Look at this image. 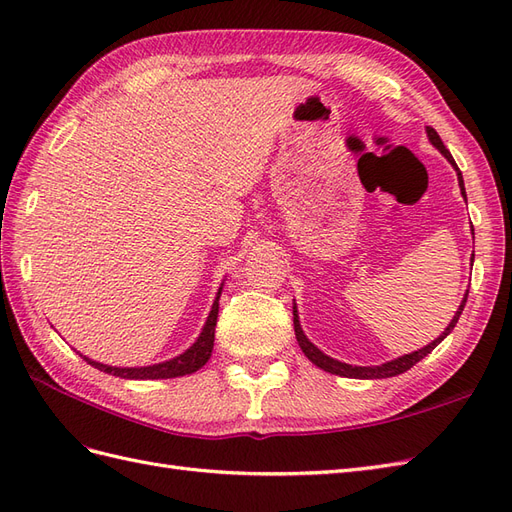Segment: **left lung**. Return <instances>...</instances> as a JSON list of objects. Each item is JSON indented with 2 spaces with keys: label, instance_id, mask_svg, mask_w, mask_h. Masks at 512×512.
<instances>
[{
  "label": "left lung",
  "instance_id": "left-lung-1",
  "mask_svg": "<svg viewBox=\"0 0 512 512\" xmlns=\"http://www.w3.org/2000/svg\"><path fill=\"white\" fill-rule=\"evenodd\" d=\"M425 132H427L429 143H431L433 147H436V149L442 153V156H444L448 162H451V166L457 170V181H459V188H461V196L466 198V188H463L461 170L457 168V164H455V160H453V156H451V151H448V149L444 147L442 138L438 136V132H436V130L427 126V128H425ZM472 260H474V258H472ZM466 301H468V292H466V297H463V301H461L459 309L455 312L453 320L448 322V327L444 329V333H442L438 339H433L431 344H427V346H425V348H421V350H414V352H410V354L397 356V359H393V361H386V363H382V365H369V367L348 365V363H342V361L333 359V356H329V354H324L320 348H316L312 342H309L307 335L303 333V329H301V322H299L297 305H292V316H294V335H297V342H299V346H301V350H303V354L307 356V359L312 361L316 367H320V369H324V371H329V374L344 376V378H356V380L393 378V376L404 374V371H408V369H410V367H414L418 361L425 359V356H427L433 348H436L448 333H451V331L455 329V324H457V320H459V316H461V312H463V307H466Z\"/></svg>",
  "mask_w": 512,
  "mask_h": 512
}]
</instances>
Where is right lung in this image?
Wrapping results in <instances>:
<instances>
[{"label": "right lung", "instance_id": "right-lung-1", "mask_svg": "<svg viewBox=\"0 0 512 512\" xmlns=\"http://www.w3.org/2000/svg\"><path fill=\"white\" fill-rule=\"evenodd\" d=\"M224 286V284H222ZM222 286L215 294V301L211 305V312L205 320V327L200 331L196 342L185 350L183 354L175 356V359H168L164 363H156V365H147V367H113V365H104L98 363L89 356H83V361H87L91 367H96L104 374H113L119 378L126 380H166V378H179L185 374H194L200 367H203L213 350V342H215V324H218V312H220V294H222Z\"/></svg>", "mask_w": 512, "mask_h": 512}]
</instances>
